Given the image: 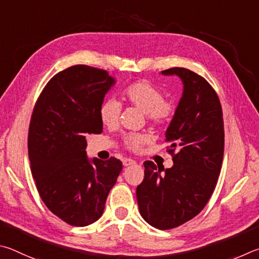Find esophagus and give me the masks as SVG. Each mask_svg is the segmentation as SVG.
Segmentation results:
<instances>
[{"label":"esophagus","instance_id":"obj_1","mask_svg":"<svg viewBox=\"0 0 259 259\" xmlns=\"http://www.w3.org/2000/svg\"><path fill=\"white\" fill-rule=\"evenodd\" d=\"M134 164H135V160L131 159V158H124V159H122V165L124 166H130Z\"/></svg>","mask_w":259,"mask_h":259}]
</instances>
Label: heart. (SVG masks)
Wrapping results in <instances>:
<instances>
[{
    "label": "heart",
    "mask_w": 259,
    "mask_h": 259,
    "mask_svg": "<svg viewBox=\"0 0 259 259\" xmlns=\"http://www.w3.org/2000/svg\"><path fill=\"white\" fill-rule=\"evenodd\" d=\"M121 99L125 102L146 112L147 119L156 126L169 124L175 115V104L165 100L161 91L146 80L135 81L121 92ZM120 107L115 100H107L100 107L99 115L101 122L107 127H115L118 122ZM150 141L149 135L143 133H131L124 138L125 147L131 151H140Z\"/></svg>",
    "instance_id": "b5f03b06"
}]
</instances>
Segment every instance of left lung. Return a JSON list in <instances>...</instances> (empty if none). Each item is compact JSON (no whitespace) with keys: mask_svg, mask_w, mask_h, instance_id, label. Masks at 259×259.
Returning a JSON list of instances; mask_svg holds the SVG:
<instances>
[{"mask_svg":"<svg viewBox=\"0 0 259 259\" xmlns=\"http://www.w3.org/2000/svg\"><path fill=\"white\" fill-rule=\"evenodd\" d=\"M161 74L183 81L182 98L166 131L174 165L161 174L152 161H144L137 199L147 223L170 230L197 216L214 192L223 161L224 122L219 95L203 77L179 67Z\"/></svg>","mask_w":259,"mask_h":259,"instance_id":"1","label":"left lung"}]
</instances>
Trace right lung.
<instances>
[{"label":"right lung","instance_id":"add662e5","mask_svg":"<svg viewBox=\"0 0 259 259\" xmlns=\"http://www.w3.org/2000/svg\"><path fill=\"white\" fill-rule=\"evenodd\" d=\"M115 84L108 71L77 65L54 75L35 103L28 155L36 188L50 210L74 226L103 214L122 164L86 156V137L102 133L99 110Z\"/></svg>","mask_w":259,"mask_h":259}]
</instances>
